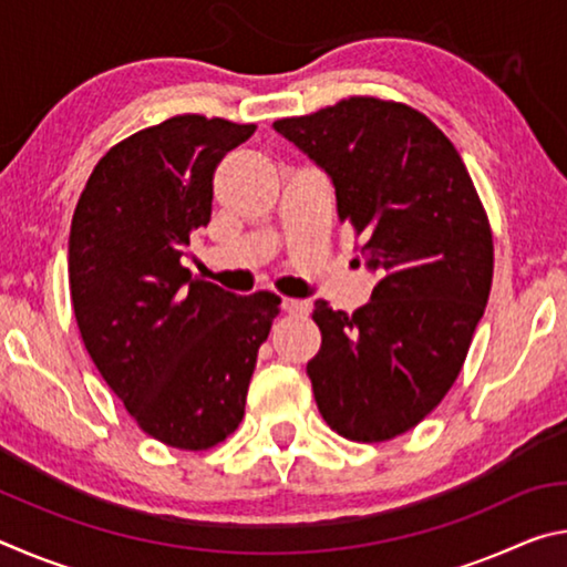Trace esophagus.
<instances>
[{"instance_id": "34e87169", "label": "esophagus", "mask_w": 567, "mask_h": 567, "mask_svg": "<svg viewBox=\"0 0 567 567\" xmlns=\"http://www.w3.org/2000/svg\"><path fill=\"white\" fill-rule=\"evenodd\" d=\"M282 310H285L287 315H307V312H310V302L292 300V297H285V300H282Z\"/></svg>"}]
</instances>
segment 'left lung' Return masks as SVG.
I'll return each instance as SVG.
<instances>
[{
  "label": "left lung",
  "mask_w": 567,
  "mask_h": 567,
  "mask_svg": "<svg viewBox=\"0 0 567 567\" xmlns=\"http://www.w3.org/2000/svg\"><path fill=\"white\" fill-rule=\"evenodd\" d=\"M272 127L328 172L338 217L378 275L352 315L318 300L307 362L334 433L385 443L433 412L457 380L493 285V229L443 132L402 102L348 97Z\"/></svg>",
  "instance_id": "8db88e82"
}]
</instances>
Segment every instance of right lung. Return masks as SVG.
<instances>
[{
    "mask_svg": "<svg viewBox=\"0 0 567 567\" xmlns=\"http://www.w3.org/2000/svg\"><path fill=\"white\" fill-rule=\"evenodd\" d=\"M255 124L177 114L104 155L70 229V292L84 348L132 420L179 450H209L245 415L280 297H237L182 265L213 215V177Z\"/></svg>",
    "mask_w": 567,
    "mask_h": 567,
    "instance_id": "1",
    "label": "right lung"
}]
</instances>
